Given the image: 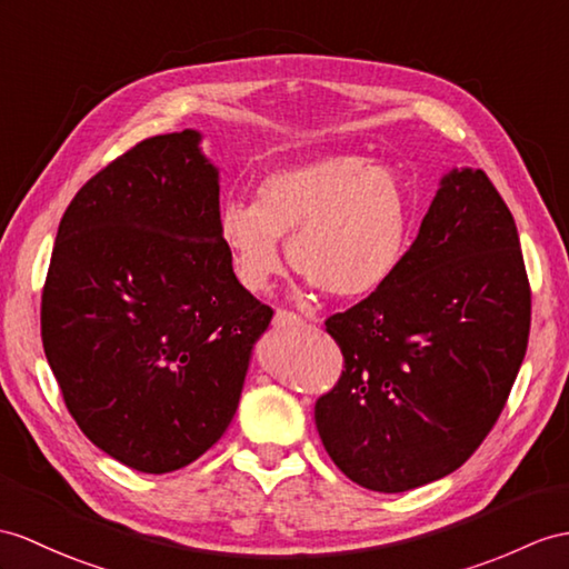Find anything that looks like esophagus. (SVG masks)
Listing matches in <instances>:
<instances>
[{
	"label": "esophagus",
	"instance_id": "1",
	"mask_svg": "<svg viewBox=\"0 0 569 569\" xmlns=\"http://www.w3.org/2000/svg\"><path fill=\"white\" fill-rule=\"evenodd\" d=\"M303 323V318L301 316H297V313H292V311H284V309H280L274 313V318H272V326L277 328V330H284V328H297V326H301Z\"/></svg>",
	"mask_w": 569,
	"mask_h": 569
}]
</instances>
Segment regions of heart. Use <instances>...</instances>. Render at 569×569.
I'll use <instances>...</instances> for the list:
<instances>
[{
  "mask_svg": "<svg viewBox=\"0 0 569 569\" xmlns=\"http://www.w3.org/2000/svg\"><path fill=\"white\" fill-rule=\"evenodd\" d=\"M410 233L408 180L393 166L357 154L270 171L256 186V204L229 200L219 210V239L251 292H266L280 272V239L289 237V262L309 287L367 299L398 274Z\"/></svg>",
  "mask_w": 569,
  "mask_h": 569,
  "instance_id": "obj_1",
  "label": "heart"
}]
</instances>
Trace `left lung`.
<instances>
[{"instance_id": "8db88e82", "label": "left lung", "mask_w": 569, "mask_h": 569, "mask_svg": "<svg viewBox=\"0 0 569 569\" xmlns=\"http://www.w3.org/2000/svg\"><path fill=\"white\" fill-rule=\"evenodd\" d=\"M529 326L515 217L480 169L453 166L393 280L326 321L345 357L313 410L332 463L373 492L453 473L500 418Z\"/></svg>"}]
</instances>
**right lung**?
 <instances>
[{
    "mask_svg": "<svg viewBox=\"0 0 569 569\" xmlns=\"http://www.w3.org/2000/svg\"><path fill=\"white\" fill-rule=\"evenodd\" d=\"M270 318L219 239L202 132L140 142L69 202L40 330L69 412L116 461L161 476L200 459L239 408Z\"/></svg>",
    "mask_w": 569,
    "mask_h": 569,
    "instance_id": "1",
    "label": "right lung"
}]
</instances>
